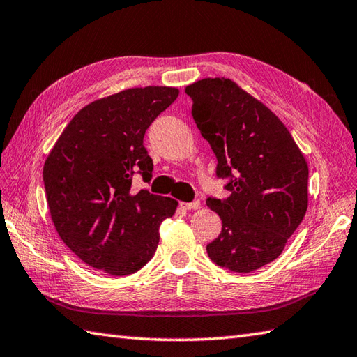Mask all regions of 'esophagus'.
<instances>
[{"label":"esophagus","mask_w":357,"mask_h":357,"mask_svg":"<svg viewBox=\"0 0 357 357\" xmlns=\"http://www.w3.org/2000/svg\"><path fill=\"white\" fill-rule=\"evenodd\" d=\"M180 208L185 209V211H191V209H200V202H191V203H185V202H180Z\"/></svg>","instance_id":"obj_1"}]
</instances>
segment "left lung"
<instances>
[{
  "instance_id": "obj_1",
  "label": "left lung",
  "mask_w": 357,
  "mask_h": 357,
  "mask_svg": "<svg viewBox=\"0 0 357 357\" xmlns=\"http://www.w3.org/2000/svg\"><path fill=\"white\" fill-rule=\"evenodd\" d=\"M185 93L231 192L206 200L223 225L206 250L220 267L253 272L281 255L305 215L307 162L280 119L235 82L208 77Z\"/></svg>"
}]
</instances>
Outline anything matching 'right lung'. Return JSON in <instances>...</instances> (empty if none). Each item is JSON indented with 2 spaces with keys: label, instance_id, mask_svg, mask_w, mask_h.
I'll return each instance as SVG.
<instances>
[{
  "label": "right lung",
  "instance_id": "add662e5",
  "mask_svg": "<svg viewBox=\"0 0 357 357\" xmlns=\"http://www.w3.org/2000/svg\"><path fill=\"white\" fill-rule=\"evenodd\" d=\"M177 96L171 86H145L94 100L71 119L47 157L43 178L52 220L85 264L123 276L155 253L158 227L177 202L131 185L136 174L151 180L145 132Z\"/></svg>",
  "mask_w": 357,
  "mask_h": 357
}]
</instances>
